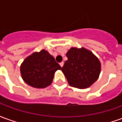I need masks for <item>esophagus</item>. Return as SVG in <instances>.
<instances>
[{
  "mask_svg": "<svg viewBox=\"0 0 122 122\" xmlns=\"http://www.w3.org/2000/svg\"><path fill=\"white\" fill-rule=\"evenodd\" d=\"M59 65H60V66H61V67H62V66H63L64 63H63V62H61V63H59Z\"/></svg>",
  "mask_w": 122,
  "mask_h": 122,
  "instance_id": "esophagus-1",
  "label": "esophagus"
}]
</instances>
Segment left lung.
I'll use <instances>...</instances> for the list:
<instances>
[{
	"instance_id": "1",
	"label": "left lung",
	"mask_w": 122,
	"mask_h": 122,
	"mask_svg": "<svg viewBox=\"0 0 122 122\" xmlns=\"http://www.w3.org/2000/svg\"><path fill=\"white\" fill-rule=\"evenodd\" d=\"M66 56L68 60L65 62L61 71L70 86L85 89L98 79L101 63L92 51L84 48H71Z\"/></svg>"
}]
</instances>
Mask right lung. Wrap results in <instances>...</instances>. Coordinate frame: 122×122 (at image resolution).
<instances>
[{
	"instance_id": "right-lung-1",
	"label": "right lung",
	"mask_w": 122,
	"mask_h": 122,
	"mask_svg": "<svg viewBox=\"0 0 122 122\" xmlns=\"http://www.w3.org/2000/svg\"><path fill=\"white\" fill-rule=\"evenodd\" d=\"M61 66L45 50L35 52L27 57L20 66L24 82L36 88H44L51 84L54 73Z\"/></svg>"
}]
</instances>
